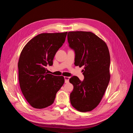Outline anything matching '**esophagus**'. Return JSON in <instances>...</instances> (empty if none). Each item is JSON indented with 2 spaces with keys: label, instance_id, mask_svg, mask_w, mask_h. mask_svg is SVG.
Here are the masks:
<instances>
[{
  "label": "esophagus",
  "instance_id": "34e87169",
  "mask_svg": "<svg viewBox=\"0 0 133 133\" xmlns=\"http://www.w3.org/2000/svg\"><path fill=\"white\" fill-rule=\"evenodd\" d=\"M69 79H70V77H69V76H64V79H65V83H69Z\"/></svg>",
  "mask_w": 133,
  "mask_h": 133
}]
</instances>
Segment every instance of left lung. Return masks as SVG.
Listing matches in <instances>:
<instances>
[{"label": "left lung", "instance_id": "obj_1", "mask_svg": "<svg viewBox=\"0 0 133 133\" xmlns=\"http://www.w3.org/2000/svg\"><path fill=\"white\" fill-rule=\"evenodd\" d=\"M69 46L75 53V65L84 67V79L74 76L69 79L74 89L70 95L71 105L81 112L97 107L110 81V57L105 42L90 31H69Z\"/></svg>", "mask_w": 133, "mask_h": 133}]
</instances>
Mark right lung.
<instances>
[{
	"label": "right lung",
	"mask_w": 133,
	"mask_h": 133,
	"mask_svg": "<svg viewBox=\"0 0 133 133\" xmlns=\"http://www.w3.org/2000/svg\"><path fill=\"white\" fill-rule=\"evenodd\" d=\"M67 33L38 34L23 48L18 64L19 82L24 96L32 107L43 109L51 105L64 83V76L48 74L46 66L53 65Z\"/></svg>",
	"instance_id": "add662e5"
}]
</instances>
